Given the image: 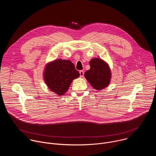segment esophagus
<instances>
[{
    "label": "esophagus",
    "instance_id": "esophagus-1",
    "mask_svg": "<svg viewBox=\"0 0 156 156\" xmlns=\"http://www.w3.org/2000/svg\"><path fill=\"white\" fill-rule=\"evenodd\" d=\"M80 77H83V76H84V72L83 70H80Z\"/></svg>",
    "mask_w": 156,
    "mask_h": 156
}]
</instances>
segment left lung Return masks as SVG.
<instances>
[{"mask_svg": "<svg viewBox=\"0 0 156 156\" xmlns=\"http://www.w3.org/2000/svg\"><path fill=\"white\" fill-rule=\"evenodd\" d=\"M90 65L91 68L85 72L84 77L95 90H103L108 86L111 79L108 65L99 58H92Z\"/></svg>", "mask_w": 156, "mask_h": 156, "instance_id": "obj_1", "label": "left lung"}]
</instances>
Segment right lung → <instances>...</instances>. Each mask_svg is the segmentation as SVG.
I'll return each instance as SVG.
<instances>
[{
	"label": "right lung",
	"instance_id": "add662e5",
	"mask_svg": "<svg viewBox=\"0 0 156 156\" xmlns=\"http://www.w3.org/2000/svg\"><path fill=\"white\" fill-rule=\"evenodd\" d=\"M43 75L48 87L58 96L66 93L73 80L80 76L70 60L60 58L48 63Z\"/></svg>",
	"mask_w": 156,
	"mask_h": 156
}]
</instances>
